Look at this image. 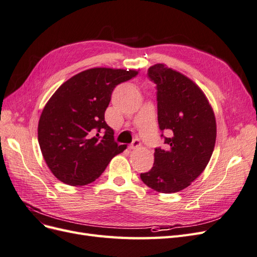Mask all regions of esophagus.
<instances>
[{
    "label": "esophagus",
    "instance_id": "1",
    "mask_svg": "<svg viewBox=\"0 0 257 257\" xmlns=\"http://www.w3.org/2000/svg\"><path fill=\"white\" fill-rule=\"evenodd\" d=\"M142 146V143H141V141H139V139H135V141L132 143L131 145H130V149H137V148H139Z\"/></svg>",
    "mask_w": 257,
    "mask_h": 257
}]
</instances>
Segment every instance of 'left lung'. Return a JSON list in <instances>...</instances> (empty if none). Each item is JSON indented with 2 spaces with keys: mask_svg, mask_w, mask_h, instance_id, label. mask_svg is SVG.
Listing matches in <instances>:
<instances>
[{
  "mask_svg": "<svg viewBox=\"0 0 257 257\" xmlns=\"http://www.w3.org/2000/svg\"><path fill=\"white\" fill-rule=\"evenodd\" d=\"M148 76L157 84L160 130L170 132L172 137H164L165 149L155 148L153 167L141 178L159 193H176L188 188L211 159L215 116L205 93L183 74L155 64Z\"/></svg>",
  "mask_w": 257,
  "mask_h": 257,
  "instance_id": "obj_1",
  "label": "left lung"
}]
</instances>
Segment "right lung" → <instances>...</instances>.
<instances>
[{"label": "right lung", "instance_id": "1", "mask_svg": "<svg viewBox=\"0 0 257 257\" xmlns=\"http://www.w3.org/2000/svg\"><path fill=\"white\" fill-rule=\"evenodd\" d=\"M137 74L135 69L90 68L53 93L41 114L37 134L46 164L60 181L74 186L95 181L114 155L126 149L114 142L105 111L113 89Z\"/></svg>", "mask_w": 257, "mask_h": 257}]
</instances>
